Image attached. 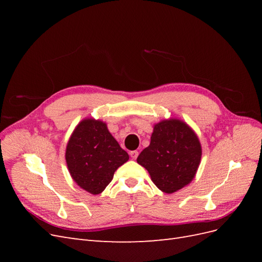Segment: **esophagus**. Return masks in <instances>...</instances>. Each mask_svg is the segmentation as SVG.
<instances>
[{"instance_id": "esophagus-1", "label": "esophagus", "mask_w": 262, "mask_h": 262, "mask_svg": "<svg viewBox=\"0 0 262 262\" xmlns=\"http://www.w3.org/2000/svg\"><path fill=\"white\" fill-rule=\"evenodd\" d=\"M129 154H130L132 160H137V157H138V155H139V152H138V150H131V152H130Z\"/></svg>"}]
</instances>
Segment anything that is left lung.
<instances>
[{"label": "left lung", "instance_id": "1", "mask_svg": "<svg viewBox=\"0 0 262 262\" xmlns=\"http://www.w3.org/2000/svg\"><path fill=\"white\" fill-rule=\"evenodd\" d=\"M201 155V144L194 131L179 119H168L154 125L150 143L137 162L148 171L158 189L172 193L192 181Z\"/></svg>", "mask_w": 262, "mask_h": 262}]
</instances>
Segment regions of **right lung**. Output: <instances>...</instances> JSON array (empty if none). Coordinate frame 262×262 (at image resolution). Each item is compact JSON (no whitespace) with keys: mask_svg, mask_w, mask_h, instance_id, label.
I'll use <instances>...</instances> for the list:
<instances>
[{"mask_svg":"<svg viewBox=\"0 0 262 262\" xmlns=\"http://www.w3.org/2000/svg\"><path fill=\"white\" fill-rule=\"evenodd\" d=\"M128 160V153L108 131L107 124L92 118L76 125L66 150L71 177L92 194L104 191L115 171Z\"/></svg>","mask_w":262,"mask_h":262,"instance_id":"1","label":"right lung"}]
</instances>
